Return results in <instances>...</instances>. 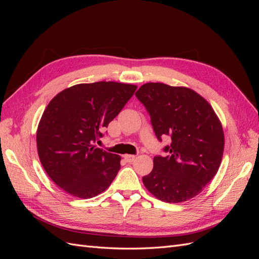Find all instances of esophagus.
<instances>
[{
    "label": "esophagus",
    "instance_id": "1",
    "mask_svg": "<svg viewBox=\"0 0 259 259\" xmlns=\"http://www.w3.org/2000/svg\"><path fill=\"white\" fill-rule=\"evenodd\" d=\"M124 160L126 161V162H133L135 160V155H133V154H125L124 155Z\"/></svg>",
    "mask_w": 259,
    "mask_h": 259
}]
</instances>
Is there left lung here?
<instances>
[{
	"label": "left lung",
	"mask_w": 259,
	"mask_h": 259,
	"mask_svg": "<svg viewBox=\"0 0 259 259\" xmlns=\"http://www.w3.org/2000/svg\"><path fill=\"white\" fill-rule=\"evenodd\" d=\"M150 115L159 142L170 137L165 152L153 158V169L143 177L154 197L179 203L199 194L221 165L224 132L213 108L198 93L163 83H147L136 92Z\"/></svg>",
	"instance_id": "left-lung-1"
}]
</instances>
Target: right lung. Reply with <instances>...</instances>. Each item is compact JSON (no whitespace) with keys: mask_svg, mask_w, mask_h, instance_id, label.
<instances>
[{"mask_svg":"<svg viewBox=\"0 0 259 259\" xmlns=\"http://www.w3.org/2000/svg\"><path fill=\"white\" fill-rule=\"evenodd\" d=\"M136 89L104 81L77 84L51 100L37 127V153L46 173L62 190L90 199L113 182L121 158L94 144Z\"/></svg>","mask_w":259,"mask_h":259,"instance_id":"right-lung-1","label":"right lung"}]
</instances>
